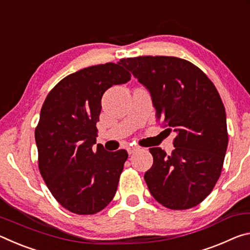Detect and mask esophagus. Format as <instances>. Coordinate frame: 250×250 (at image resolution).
Instances as JSON below:
<instances>
[{"label": "esophagus", "mask_w": 250, "mask_h": 250, "mask_svg": "<svg viewBox=\"0 0 250 250\" xmlns=\"http://www.w3.org/2000/svg\"><path fill=\"white\" fill-rule=\"evenodd\" d=\"M126 150H128V153L129 154H133V153H135V152L139 150V147L132 146H128V149H126Z\"/></svg>", "instance_id": "obj_1"}]
</instances>
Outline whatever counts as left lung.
<instances>
[{
    "label": "left lung",
    "instance_id": "8db88e82",
    "mask_svg": "<svg viewBox=\"0 0 250 250\" xmlns=\"http://www.w3.org/2000/svg\"><path fill=\"white\" fill-rule=\"evenodd\" d=\"M150 91L156 121L176 132L170 155L150 147L153 166L145 180L151 195L170 209L202 203L221 176L228 133L226 112L216 87L185 59L139 56L120 59Z\"/></svg>",
    "mask_w": 250,
    "mask_h": 250
}]
</instances>
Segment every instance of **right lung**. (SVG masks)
I'll return each mask as SVG.
<instances>
[{
  "label": "right lung",
  "instance_id": "right-lung-1",
  "mask_svg": "<svg viewBox=\"0 0 250 250\" xmlns=\"http://www.w3.org/2000/svg\"><path fill=\"white\" fill-rule=\"evenodd\" d=\"M130 79L120 62L87 67L62 79L44 101L35 128L39 168L52 195L71 213H98L117 192L128 152L96 147V125L104 91Z\"/></svg>",
  "mask_w": 250,
  "mask_h": 250
}]
</instances>
